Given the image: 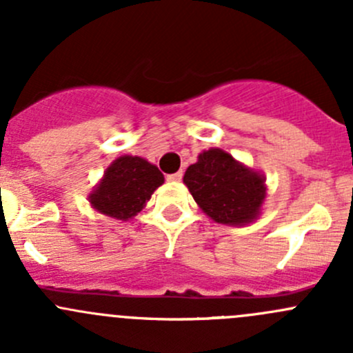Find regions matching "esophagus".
<instances>
[{
    "label": "esophagus",
    "instance_id": "1",
    "mask_svg": "<svg viewBox=\"0 0 353 353\" xmlns=\"http://www.w3.org/2000/svg\"><path fill=\"white\" fill-rule=\"evenodd\" d=\"M183 179V172H174V174H169V176H167V181H169V183H179V181Z\"/></svg>",
    "mask_w": 353,
    "mask_h": 353
}]
</instances>
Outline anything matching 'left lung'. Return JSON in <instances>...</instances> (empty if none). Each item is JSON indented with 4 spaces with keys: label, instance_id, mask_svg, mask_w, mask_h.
<instances>
[{
    "label": "left lung",
    "instance_id": "left-lung-1",
    "mask_svg": "<svg viewBox=\"0 0 353 353\" xmlns=\"http://www.w3.org/2000/svg\"><path fill=\"white\" fill-rule=\"evenodd\" d=\"M183 181L199 208L223 225L254 222L266 198L265 176L220 148L199 154Z\"/></svg>",
    "mask_w": 353,
    "mask_h": 353
}]
</instances>
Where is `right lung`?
Wrapping results in <instances>:
<instances>
[{
  "label": "right lung",
  "mask_w": 353,
  "mask_h": 353,
  "mask_svg": "<svg viewBox=\"0 0 353 353\" xmlns=\"http://www.w3.org/2000/svg\"><path fill=\"white\" fill-rule=\"evenodd\" d=\"M163 184V174L141 157H117L104 177L88 194L92 208L116 220H130L143 210L154 191Z\"/></svg>",
  "instance_id": "add662e5"
}]
</instances>
